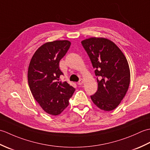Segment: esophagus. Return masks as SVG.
Instances as JSON below:
<instances>
[{
  "label": "esophagus",
  "instance_id": "esophagus-1",
  "mask_svg": "<svg viewBox=\"0 0 150 150\" xmlns=\"http://www.w3.org/2000/svg\"><path fill=\"white\" fill-rule=\"evenodd\" d=\"M83 82H84V81L82 80V79H81L80 80H79V82H78V84H79V85H82V84H83Z\"/></svg>",
  "mask_w": 150,
  "mask_h": 150
}]
</instances>
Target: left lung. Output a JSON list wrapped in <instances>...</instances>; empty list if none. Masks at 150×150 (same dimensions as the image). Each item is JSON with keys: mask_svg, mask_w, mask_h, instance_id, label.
I'll use <instances>...</instances> for the list:
<instances>
[{"mask_svg": "<svg viewBox=\"0 0 150 150\" xmlns=\"http://www.w3.org/2000/svg\"><path fill=\"white\" fill-rule=\"evenodd\" d=\"M97 77L98 89L91 95L100 109L111 111L119 106L128 90L130 71L126 58L115 44L104 38L82 40Z\"/></svg>", "mask_w": 150, "mask_h": 150, "instance_id": "8db88e82", "label": "left lung"}]
</instances>
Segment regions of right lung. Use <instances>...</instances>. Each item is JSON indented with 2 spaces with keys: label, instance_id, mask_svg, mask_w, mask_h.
Wrapping results in <instances>:
<instances>
[{
  "label": "right lung",
  "instance_id": "right-lung-1",
  "mask_svg": "<svg viewBox=\"0 0 150 150\" xmlns=\"http://www.w3.org/2000/svg\"><path fill=\"white\" fill-rule=\"evenodd\" d=\"M70 45L68 40L43 44L34 53L28 68V84L31 93L41 108L52 115H59L68 106L75 91V88L66 81H60L63 73L59 62Z\"/></svg>",
  "mask_w": 150,
  "mask_h": 150
}]
</instances>
